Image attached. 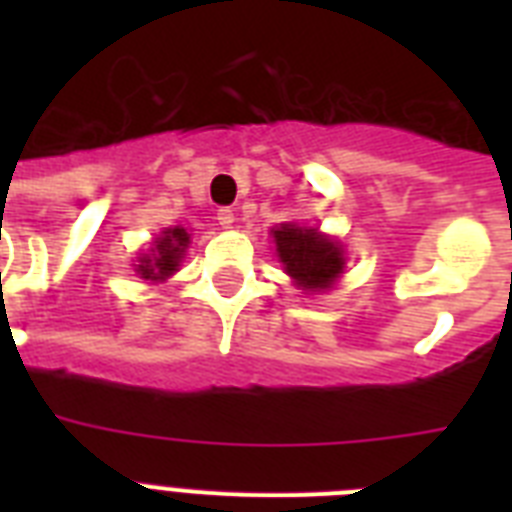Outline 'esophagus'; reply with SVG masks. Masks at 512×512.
Segmentation results:
<instances>
[{"mask_svg":"<svg viewBox=\"0 0 512 512\" xmlns=\"http://www.w3.org/2000/svg\"><path fill=\"white\" fill-rule=\"evenodd\" d=\"M233 220H236V217H233V209L231 207H220V209H217V223L223 225V228H231Z\"/></svg>","mask_w":512,"mask_h":512,"instance_id":"esophagus-1","label":"esophagus"}]
</instances>
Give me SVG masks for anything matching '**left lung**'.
<instances>
[{"label":"left lung","mask_w":512,"mask_h":512,"mask_svg":"<svg viewBox=\"0 0 512 512\" xmlns=\"http://www.w3.org/2000/svg\"><path fill=\"white\" fill-rule=\"evenodd\" d=\"M273 239H276L281 263L287 265V273L303 289H311V292L327 289L342 273L345 257H342L340 244L311 228L281 225L279 231H273Z\"/></svg>","instance_id":"8db88e82"}]
</instances>
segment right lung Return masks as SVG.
I'll return each instance as SVG.
<instances>
[{"instance_id":"1","label":"right lung","mask_w":512,"mask_h":512,"mask_svg":"<svg viewBox=\"0 0 512 512\" xmlns=\"http://www.w3.org/2000/svg\"><path fill=\"white\" fill-rule=\"evenodd\" d=\"M188 247V233L185 228H170L162 233V239L154 244V257H143L138 265V273L143 279L159 281L167 279L170 273L177 271V263Z\"/></svg>"}]
</instances>
